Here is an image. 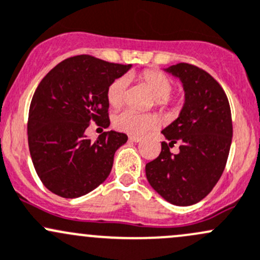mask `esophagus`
Wrapping results in <instances>:
<instances>
[{
    "label": "esophagus",
    "instance_id": "1",
    "mask_svg": "<svg viewBox=\"0 0 260 260\" xmlns=\"http://www.w3.org/2000/svg\"><path fill=\"white\" fill-rule=\"evenodd\" d=\"M129 141L135 142V143H138V142L142 141V138L138 137V136H129Z\"/></svg>",
    "mask_w": 260,
    "mask_h": 260
}]
</instances>
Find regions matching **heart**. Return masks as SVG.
Here are the masks:
<instances>
[{"mask_svg":"<svg viewBox=\"0 0 260 260\" xmlns=\"http://www.w3.org/2000/svg\"><path fill=\"white\" fill-rule=\"evenodd\" d=\"M138 80L154 95V105L162 112L173 113L180 106V100L171 95L173 81L163 72L147 70L138 76ZM127 92V78L118 77L109 83L107 88V101L113 108L121 107ZM116 129L129 135H142L157 125V117L152 113H137L131 109L119 112L113 117Z\"/></svg>","mask_w":260,"mask_h":260,"instance_id":"obj_1","label":"heart"}]
</instances>
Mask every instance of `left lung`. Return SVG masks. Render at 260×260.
Segmentation results:
<instances>
[{
	"mask_svg": "<svg viewBox=\"0 0 260 260\" xmlns=\"http://www.w3.org/2000/svg\"><path fill=\"white\" fill-rule=\"evenodd\" d=\"M184 89L179 117L162 131L168 142L146 165L153 189L176 206H192L207 197L222 176L233 137L228 98L208 72L189 63L166 68ZM176 143L180 152L169 151Z\"/></svg>",
	"mask_w": 260,
	"mask_h": 260,
	"instance_id": "left-lung-1",
	"label": "left lung"
}]
</instances>
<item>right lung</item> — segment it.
<instances>
[{"instance_id":"obj_1","label":"right lung","mask_w":260,"mask_h":260,"mask_svg":"<svg viewBox=\"0 0 260 260\" xmlns=\"http://www.w3.org/2000/svg\"><path fill=\"white\" fill-rule=\"evenodd\" d=\"M131 67L81 54L62 61L40 82L27 135L35 169L52 193L78 198L107 179L127 135L109 131L92 141L84 131L91 122L108 127L107 88Z\"/></svg>"}]
</instances>
